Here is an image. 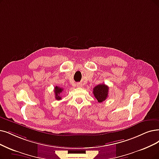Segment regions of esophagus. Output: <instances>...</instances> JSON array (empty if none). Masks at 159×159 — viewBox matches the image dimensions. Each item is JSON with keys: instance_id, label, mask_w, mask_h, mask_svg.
Listing matches in <instances>:
<instances>
[{"instance_id": "obj_1", "label": "esophagus", "mask_w": 159, "mask_h": 159, "mask_svg": "<svg viewBox=\"0 0 159 159\" xmlns=\"http://www.w3.org/2000/svg\"><path fill=\"white\" fill-rule=\"evenodd\" d=\"M76 85H77L78 87H82V84H80V83H78L77 84H76Z\"/></svg>"}]
</instances>
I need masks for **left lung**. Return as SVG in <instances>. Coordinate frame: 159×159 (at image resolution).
Masks as SVG:
<instances>
[{"mask_svg":"<svg viewBox=\"0 0 159 159\" xmlns=\"http://www.w3.org/2000/svg\"><path fill=\"white\" fill-rule=\"evenodd\" d=\"M109 87L105 84H99L93 89V94L98 102H102L108 97Z\"/></svg>","mask_w":159,"mask_h":159,"instance_id":"8db88e82","label":"left lung"}]
</instances>
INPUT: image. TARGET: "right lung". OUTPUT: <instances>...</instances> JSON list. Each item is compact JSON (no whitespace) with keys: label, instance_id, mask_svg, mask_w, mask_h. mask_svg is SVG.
<instances>
[{"label":"right lung","instance_id":"add662e5","mask_svg":"<svg viewBox=\"0 0 159 159\" xmlns=\"http://www.w3.org/2000/svg\"><path fill=\"white\" fill-rule=\"evenodd\" d=\"M63 91V89L61 87H59L57 86H56L55 87V89H54V93H55V99L60 100H61V93H62Z\"/></svg>","mask_w":159,"mask_h":159}]
</instances>
